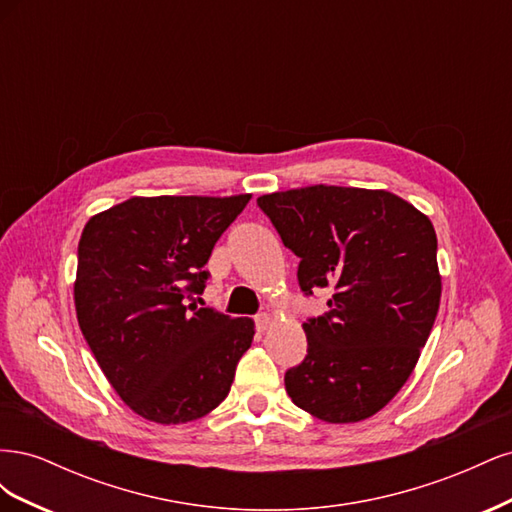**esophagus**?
Here are the masks:
<instances>
[{
  "label": "esophagus",
  "instance_id": "esophagus-1",
  "mask_svg": "<svg viewBox=\"0 0 512 512\" xmlns=\"http://www.w3.org/2000/svg\"><path fill=\"white\" fill-rule=\"evenodd\" d=\"M254 322H256V329L258 331H267L271 327V316L269 314H258L254 318Z\"/></svg>",
  "mask_w": 512,
  "mask_h": 512
}]
</instances>
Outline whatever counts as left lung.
<instances>
[{"mask_svg":"<svg viewBox=\"0 0 512 512\" xmlns=\"http://www.w3.org/2000/svg\"><path fill=\"white\" fill-rule=\"evenodd\" d=\"M258 207L299 256L307 294L331 288L307 318V354L284 376L294 406L327 423L374 416L410 378L442 294L427 215L384 190L309 188L265 194Z\"/></svg>","mask_w":512,"mask_h":512,"instance_id":"obj_1","label":"left lung"}]
</instances>
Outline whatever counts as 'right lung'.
I'll return each mask as SVG.
<instances>
[{
    "label": "right lung",
    "instance_id": "add662e5",
    "mask_svg": "<svg viewBox=\"0 0 512 512\" xmlns=\"http://www.w3.org/2000/svg\"><path fill=\"white\" fill-rule=\"evenodd\" d=\"M250 198L134 196L83 228L76 318L106 380L147 421L179 425L218 408L252 346L254 320L188 303Z\"/></svg>",
    "mask_w": 512,
    "mask_h": 512
}]
</instances>
